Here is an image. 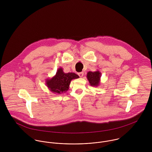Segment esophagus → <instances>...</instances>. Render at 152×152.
Here are the masks:
<instances>
[{"label": "esophagus", "mask_w": 152, "mask_h": 152, "mask_svg": "<svg viewBox=\"0 0 152 152\" xmlns=\"http://www.w3.org/2000/svg\"><path fill=\"white\" fill-rule=\"evenodd\" d=\"M78 75H79L80 77H83V75H84V72H79V73H78Z\"/></svg>", "instance_id": "1"}]
</instances>
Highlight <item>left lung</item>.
I'll return each mask as SVG.
<instances>
[{
  "label": "left lung",
  "instance_id": "left-lung-1",
  "mask_svg": "<svg viewBox=\"0 0 152 152\" xmlns=\"http://www.w3.org/2000/svg\"><path fill=\"white\" fill-rule=\"evenodd\" d=\"M101 77V72L98 70L92 72L89 71L87 74V78L92 87H98L100 84V79Z\"/></svg>",
  "mask_w": 152,
  "mask_h": 152
}]
</instances>
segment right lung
<instances>
[{"mask_svg": "<svg viewBox=\"0 0 152 152\" xmlns=\"http://www.w3.org/2000/svg\"><path fill=\"white\" fill-rule=\"evenodd\" d=\"M78 78L77 74L74 72L65 73L62 68H59L54 77L45 80V84L52 92L61 94L68 90L71 80Z\"/></svg>", "mask_w": 152, "mask_h": 152, "instance_id": "1", "label": "right lung"}]
</instances>
